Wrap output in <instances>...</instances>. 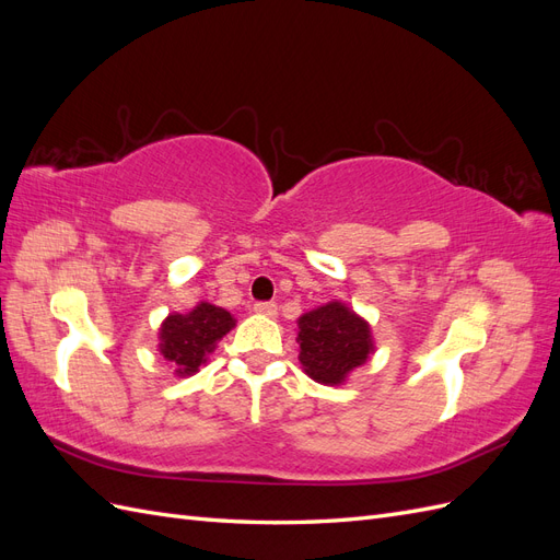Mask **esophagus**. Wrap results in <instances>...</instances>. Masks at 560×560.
Instances as JSON below:
<instances>
[{"mask_svg":"<svg viewBox=\"0 0 560 560\" xmlns=\"http://www.w3.org/2000/svg\"><path fill=\"white\" fill-rule=\"evenodd\" d=\"M254 311H257L259 315H266V317H276L278 315V306L273 301H261V303H254Z\"/></svg>","mask_w":560,"mask_h":560,"instance_id":"1","label":"esophagus"}]
</instances>
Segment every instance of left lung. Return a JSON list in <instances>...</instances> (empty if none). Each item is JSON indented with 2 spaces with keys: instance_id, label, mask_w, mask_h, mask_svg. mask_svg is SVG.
Wrapping results in <instances>:
<instances>
[{
  "instance_id": "obj_1",
  "label": "left lung",
  "mask_w": 560,
  "mask_h": 560,
  "mask_svg": "<svg viewBox=\"0 0 560 560\" xmlns=\"http://www.w3.org/2000/svg\"><path fill=\"white\" fill-rule=\"evenodd\" d=\"M299 362L319 385H343L376 352L369 322L343 301H329L296 319Z\"/></svg>"
}]
</instances>
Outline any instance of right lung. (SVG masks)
Listing matches in <instances>:
<instances>
[{
    "label": "right lung",
    "instance_id": "add662e5",
    "mask_svg": "<svg viewBox=\"0 0 560 560\" xmlns=\"http://www.w3.org/2000/svg\"><path fill=\"white\" fill-rule=\"evenodd\" d=\"M233 327L235 317L229 311L200 301L189 313H171L161 322L159 352L171 362L175 376H194Z\"/></svg>",
    "mask_w": 560,
    "mask_h": 560
}]
</instances>
